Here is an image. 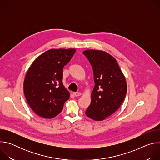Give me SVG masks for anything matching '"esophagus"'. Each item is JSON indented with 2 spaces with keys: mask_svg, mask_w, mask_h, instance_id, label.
Listing matches in <instances>:
<instances>
[{
  "mask_svg": "<svg viewBox=\"0 0 160 160\" xmlns=\"http://www.w3.org/2000/svg\"><path fill=\"white\" fill-rule=\"evenodd\" d=\"M73 95H74L75 97H78V96H81V93H80V92H74V93H73Z\"/></svg>",
  "mask_w": 160,
  "mask_h": 160,
  "instance_id": "34e87169",
  "label": "esophagus"
}]
</instances>
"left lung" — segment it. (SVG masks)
Segmentation results:
<instances>
[{"label": "left lung", "mask_w": 160, "mask_h": 160, "mask_svg": "<svg viewBox=\"0 0 160 160\" xmlns=\"http://www.w3.org/2000/svg\"><path fill=\"white\" fill-rule=\"evenodd\" d=\"M92 67L95 85L85 115L96 121L111 116L123 102L127 85L120 66L106 52L89 49L83 52Z\"/></svg>", "instance_id": "obj_1"}]
</instances>
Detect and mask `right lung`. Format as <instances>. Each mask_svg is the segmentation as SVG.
I'll return each mask as SVG.
<instances>
[{"label":"right lung","instance_id":"right-lung-1","mask_svg":"<svg viewBox=\"0 0 160 160\" xmlns=\"http://www.w3.org/2000/svg\"><path fill=\"white\" fill-rule=\"evenodd\" d=\"M75 52V49H51L38 56L30 66L24 80V94L38 116L50 119L62 111L70 98L62 84V69Z\"/></svg>","mask_w":160,"mask_h":160}]
</instances>
